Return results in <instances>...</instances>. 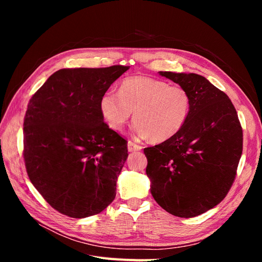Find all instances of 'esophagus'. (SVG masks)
Listing matches in <instances>:
<instances>
[{
	"label": "esophagus",
	"instance_id": "esophagus-1",
	"mask_svg": "<svg viewBox=\"0 0 262 262\" xmlns=\"http://www.w3.org/2000/svg\"><path fill=\"white\" fill-rule=\"evenodd\" d=\"M128 149H129V152H137V150L142 149V146L139 144H136L132 141H129L128 142Z\"/></svg>",
	"mask_w": 262,
	"mask_h": 262
}]
</instances>
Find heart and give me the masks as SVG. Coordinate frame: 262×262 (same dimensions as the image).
Segmentation results:
<instances>
[{
  "mask_svg": "<svg viewBox=\"0 0 262 262\" xmlns=\"http://www.w3.org/2000/svg\"><path fill=\"white\" fill-rule=\"evenodd\" d=\"M99 107L108 126L121 131L134 112L133 131L154 142L169 140L185 125L191 108V97L180 86L147 76L125 78L118 93L101 95Z\"/></svg>",
  "mask_w": 262,
  "mask_h": 262,
  "instance_id": "b5f03b06",
  "label": "heart"
}]
</instances>
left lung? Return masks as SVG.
Returning <instances> with one entry per match:
<instances>
[{
	"instance_id": "obj_1",
	"label": "left lung",
	"mask_w": 262,
	"mask_h": 262,
	"mask_svg": "<svg viewBox=\"0 0 262 262\" xmlns=\"http://www.w3.org/2000/svg\"><path fill=\"white\" fill-rule=\"evenodd\" d=\"M185 89L191 108L182 129L145 147L150 193L178 217H194L224 199L243 153V129L227 95L194 73L160 72Z\"/></svg>"
}]
</instances>
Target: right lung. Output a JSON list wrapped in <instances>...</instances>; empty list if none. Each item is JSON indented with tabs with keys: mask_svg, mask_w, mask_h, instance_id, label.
<instances>
[{
	"mask_svg": "<svg viewBox=\"0 0 262 262\" xmlns=\"http://www.w3.org/2000/svg\"><path fill=\"white\" fill-rule=\"evenodd\" d=\"M126 70L61 69L28 102L23 150L27 175L64 215L92 216L115 199L128 142L104 122L99 100Z\"/></svg>",
	"mask_w": 262,
	"mask_h": 262,
	"instance_id": "add662e5",
	"label": "right lung"
}]
</instances>
